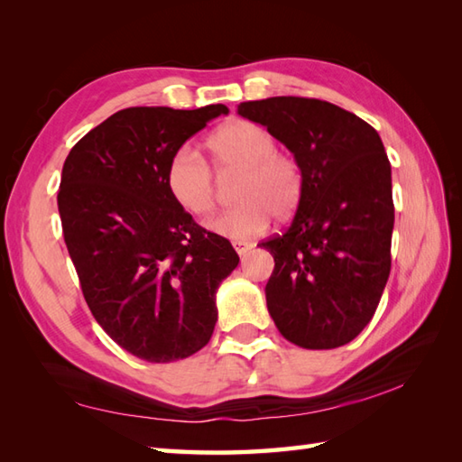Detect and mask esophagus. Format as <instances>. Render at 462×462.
I'll return each instance as SVG.
<instances>
[{"instance_id":"1","label":"esophagus","mask_w":462,"mask_h":462,"mask_svg":"<svg viewBox=\"0 0 462 462\" xmlns=\"http://www.w3.org/2000/svg\"><path fill=\"white\" fill-rule=\"evenodd\" d=\"M234 248H236L240 256H244V254H246L252 248V244L250 242H234Z\"/></svg>"}]
</instances>
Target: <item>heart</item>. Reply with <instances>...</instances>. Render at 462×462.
<instances>
[{
	"label": "heart",
	"instance_id": "1",
	"mask_svg": "<svg viewBox=\"0 0 462 462\" xmlns=\"http://www.w3.org/2000/svg\"><path fill=\"white\" fill-rule=\"evenodd\" d=\"M212 164L220 176L240 172L234 184L238 204L208 222L228 240H250L268 228L270 216L288 218L301 199V171L293 156L278 151L276 139L250 121H232L210 134ZM166 186L184 210L206 216L218 200L208 162L190 144H182L166 166Z\"/></svg>",
	"mask_w": 462,
	"mask_h": 462
}]
</instances>
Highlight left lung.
Returning <instances> with one entry per match:
<instances>
[{
  "label": "left lung",
  "instance_id": "obj_1",
  "mask_svg": "<svg viewBox=\"0 0 462 462\" xmlns=\"http://www.w3.org/2000/svg\"><path fill=\"white\" fill-rule=\"evenodd\" d=\"M288 146L301 171V199L266 248L276 266L268 311L288 341L333 349L356 339L375 313L391 272L395 206L381 136L357 115L306 97L238 105Z\"/></svg>",
  "mask_w": 462,
  "mask_h": 462
}]
</instances>
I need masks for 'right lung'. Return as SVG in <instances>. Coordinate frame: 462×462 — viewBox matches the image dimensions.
Returning <instances> with one entry per match:
<instances>
[{"mask_svg":"<svg viewBox=\"0 0 462 462\" xmlns=\"http://www.w3.org/2000/svg\"><path fill=\"white\" fill-rule=\"evenodd\" d=\"M220 115L228 106H131L87 133L63 164L57 206L87 306L144 361L184 359L210 341L216 290L240 262L166 186L172 154Z\"/></svg>","mask_w":462,"mask_h":462,"instance_id":"obj_1","label":"right lung"}]
</instances>
